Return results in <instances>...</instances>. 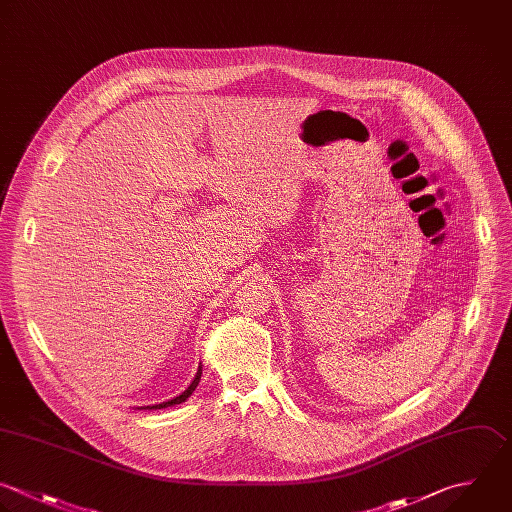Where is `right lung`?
I'll list each match as a JSON object with an SVG mask.
<instances>
[{
    "mask_svg": "<svg viewBox=\"0 0 512 512\" xmlns=\"http://www.w3.org/2000/svg\"><path fill=\"white\" fill-rule=\"evenodd\" d=\"M200 376H202V368L196 372V376H194L192 384H190V386H188L180 396H176V398H172V400H168V402H162V404L146 406V408H150V410H158V408H168V406H174V404H182V402H186V400L190 398V394L196 390V386H198V382H200Z\"/></svg>",
    "mask_w": 512,
    "mask_h": 512,
    "instance_id": "obj_1",
    "label": "right lung"
}]
</instances>
